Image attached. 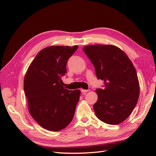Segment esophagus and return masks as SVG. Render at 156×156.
Here are the masks:
<instances>
[{
    "mask_svg": "<svg viewBox=\"0 0 156 156\" xmlns=\"http://www.w3.org/2000/svg\"><path fill=\"white\" fill-rule=\"evenodd\" d=\"M81 92H82V93L84 94V93H86V92H88V91H89V90H84V89H81Z\"/></svg>",
    "mask_w": 156,
    "mask_h": 156,
    "instance_id": "1",
    "label": "esophagus"
}]
</instances>
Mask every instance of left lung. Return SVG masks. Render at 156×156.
<instances>
[{
	"label": "left lung",
	"mask_w": 156,
	"mask_h": 156,
	"mask_svg": "<svg viewBox=\"0 0 156 156\" xmlns=\"http://www.w3.org/2000/svg\"><path fill=\"white\" fill-rule=\"evenodd\" d=\"M83 51L95 68L104 88L96 89L94 110L98 119L116 125L127 119L139 97V82L133 63L124 52L113 45H90Z\"/></svg>",
	"instance_id": "8db88e82"
}]
</instances>
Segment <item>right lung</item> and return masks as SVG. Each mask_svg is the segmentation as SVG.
<instances>
[{
  "label": "right lung",
  "mask_w": 156,
  "mask_h": 156,
  "mask_svg": "<svg viewBox=\"0 0 156 156\" xmlns=\"http://www.w3.org/2000/svg\"><path fill=\"white\" fill-rule=\"evenodd\" d=\"M77 49V45L45 48L27 71L24 90L29 111L45 129L62 130L73 118L81 91L66 89L61 77L67 73L68 60Z\"/></svg>",
  "instance_id": "1"
}]
</instances>
